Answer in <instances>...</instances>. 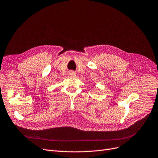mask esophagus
<instances>
[{
	"instance_id": "esophagus-1",
	"label": "esophagus",
	"mask_w": 158,
	"mask_h": 158,
	"mask_svg": "<svg viewBox=\"0 0 158 158\" xmlns=\"http://www.w3.org/2000/svg\"><path fill=\"white\" fill-rule=\"evenodd\" d=\"M69 75H71V76H72V77H75V76L76 75V73H75V72L72 71V72H69Z\"/></svg>"
}]
</instances>
